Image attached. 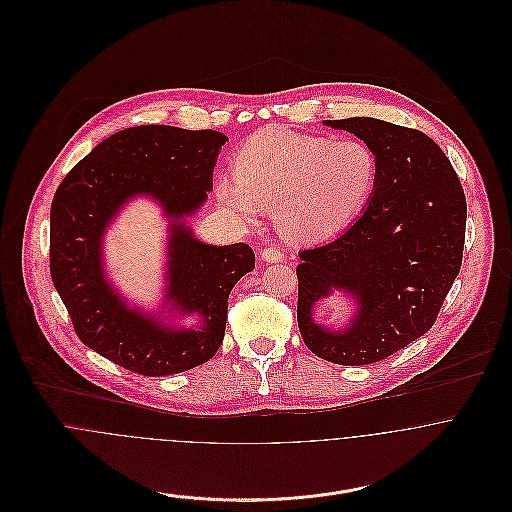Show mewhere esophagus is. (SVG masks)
<instances>
[{"label":"esophagus","mask_w":512,"mask_h":512,"mask_svg":"<svg viewBox=\"0 0 512 512\" xmlns=\"http://www.w3.org/2000/svg\"><path fill=\"white\" fill-rule=\"evenodd\" d=\"M260 256H262V260H264V262H272V264H276V262H282V260H284V252H282L280 248H276V246H268V248H264Z\"/></svg>","instance_id":"34e87169"}]
</instances>
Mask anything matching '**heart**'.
I'll return each instance as SVG.
<instances>
[{
    "instance_id": "1",
    "label": "heart",
    "mask_w": 512,
    "mask_h": 512,
    "mask_svg": "<svg viewBox=\"0 0 512 512\" xmlns=\"http://www.w3.org/2000/svg\"><path fill=\"white\" fill-rule=\"evenodd\" d=\"M220 177L215 195L238 220L274 211L280 234L292 244L323 242L365 209L378 181V159L363 140H329L282 128L250 136Z\"/></svg>"
}]
</instances>
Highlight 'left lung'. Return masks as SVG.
Masks as SVG:
<instances>
[{
    "instance_id": "8db88e82",
    "label": "left lung",
    "mask_w": 512,
    "mask_h": 512,
    "mask_svg": "<svg viewBox=\"0 0 512 512\" xmlns=\"http://www.w3.org/2000/svg\"><path fill=\"white\" fill-rule=\"evenodd\" d=\"M372 147L378 181L370 203L333 242L301 250L297 325L307 349L329 363H378L420 339L461 270L467 203L455 169L424 132L374 118L327 120ZM331 287L360 297V317L343 334L310 319Z\"/></svg>"
}]
</instances>
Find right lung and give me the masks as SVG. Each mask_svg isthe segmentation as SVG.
Segmentation results:
<instances>
[{
  "mask_svg": "<svg viewBox=\"0 0 512 512\" xmlns=\"http://www.w3.org/2000/svg\"><path fill=\"white\" fill-rule=\"evenodd\" d=\"M226 140L215 130L128 128L80 159L53 197L51 280L78 339L114 365L167 376L203 365L219 351L228 295L254 270V252L244 242L203 244L181 220L205 203ZM140 192L155 196L174 217L170 298L182 310L202 315L197 332H171L128 310L101 276V232L117 207Z\"/></svg>",
  "mask_w": 512,
  "mask_h": 512,
  "instance_id": "obj_1",
  "label": "right lung"
}]
</instances>
